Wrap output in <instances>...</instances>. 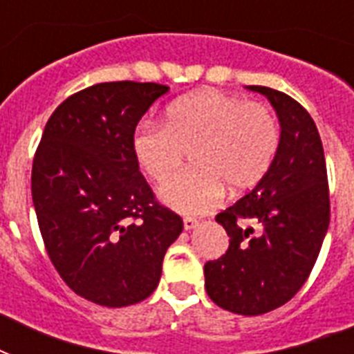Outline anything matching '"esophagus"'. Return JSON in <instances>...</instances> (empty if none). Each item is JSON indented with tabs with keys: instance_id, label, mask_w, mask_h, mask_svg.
Returning a JSON list of instances; mask_svg holds the SVG:
<instances>
[{
	"instance_id": "1",
	"label": "esophagus",
	"mask_w": 354,
	"mask_h": 354,
	"mask_svg": "<svg viewBox=\"0 0 354 354\" xmlns=\"http://www.w3.org/2000/svg\"><path fill=\"white\" fill-rule=\"evenodd\" d=\"M196 226H198V221L193 218V216H185V218H183V227H185V230H194Z\"/></svg>"
}]
</instances>
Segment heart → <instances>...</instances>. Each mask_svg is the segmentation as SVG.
Returning <instances> with one entry per match:
<instances>
[{"instance_id":"heart-1","label":"heart","mask_w":354,"mask_h":354,"mask_svg":"<svg viewBox=\"0 0 354 354\" xmlns=\"http://www.w3.org/2000/svg\"><path fill=\"white\" fill-rule=\"evenodd\" d=\"M279 141V124L266 104L202 90L172 102L163 124L143 122L132 145L154 182H165L187 152H194V171L163 183L160 198L180 213L196 215L221 202L224 185L232 193L255 187L274 163Z\"/></svg>"}]
</instances>
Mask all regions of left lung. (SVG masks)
I'll list each match as a JSON object with an SVG mask.
<instances>
[{
  "instance_id": "left-lung-1",
  "label": "left lung",
  "mask_w": 354,
  "mask_h": 354,
  "mask_svg": "<svg viewBox=\"0 0 354 354\" xmlns=\"http://www.w3.org/2000/svg\"><path fill=\"white\" fill-rule=\"evenodd\" d=\"M268 97L281 124L279 150L253 191L215 216L230 235L204 266L207 296L230 313L257 316L285 305L313 272L330 221L324 145L310 113L283 91Z\"/></svg>"
}]
</instances>
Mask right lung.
Segmentation results:
<instances>
[{"label":"right lung","mask_w":354,"mask_h":354,"mask_svg":"<svg viewBox=\"0 0 354 354\" xmlns=\"http://www.w3.org/2000/svg\"><path fill=\"white\" fill-rule=\"evenodd\" d=\"M167 91L133 80L77 91L51 113L35 152L30 193L47 255L75 294L102 307L147 299L183 230L139 172L132 145Z\"/></svg>","instance_id":"right-lung-1"}]
</instances>
